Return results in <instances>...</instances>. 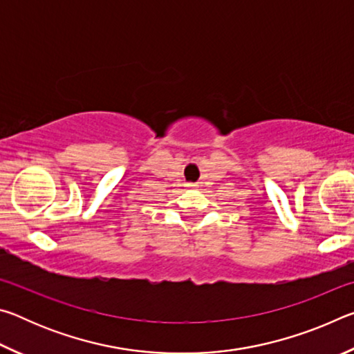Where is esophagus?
<instances>
[{"mask_svg": "<svg viewBox=\"0 0 354 354\" xmlns=\"http://www.w3.org/2000/svg\"><path fill=\"white\" fill-rule=\"evenodd\" d=\"M187 187H189V189H196V187H198V184H195V183H189V184H187Z\"/></svg>", "mask_w": 354, "mask_h": 354, "instance_id": "34e87169", "label": "esophagus"}]
</instances>
